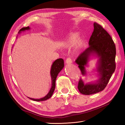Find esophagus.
Returning <instances> with one entry per match:
<instances>
[{"label":"esophagus","mask_w":125,"mask_h":125,"mask_svg":"<svg viewBox=\"0 0 125 125\" xmlns=\"http://www.w3.org/2000/svg\"><path fill=\"white\" fill-rule=\"evenodd\" d=\"M71 63H72V60H71V58L69 57L67 58V60H66V63L69 64H71Z\"/></svg>","instance_id":"obj_1"}]
</instances>
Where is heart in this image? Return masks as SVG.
Instances as JSON below:
<instances>
[{"label": "heart", "instance_id": "1", "mask_svg": "<svg viewBox=\"0 0 125 125\" xmlns=\"http://www.w3.org/2000/svg\"><path fill=\"white\" fill-rule=\"evenodd\" d=\"M79 39V34L73 33L69 37L67 41V45L68 47H71L75 46Z\"/></svg>", "mask_w": 125, "mask_h": 125}]
</instances>
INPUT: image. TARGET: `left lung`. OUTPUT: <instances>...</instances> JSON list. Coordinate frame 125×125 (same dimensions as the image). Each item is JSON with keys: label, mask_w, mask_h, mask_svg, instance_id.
Returning a JSON list of instances; mask_svg holds the SVG:
<instances>
[{"label": "left lung", "mask_w": 125, "mask_h": 125, "mask_svg": "<svg viewBox=\"0 0 125 125\" xmlns=\"http://www.w3.org/2000/svg\"><path fill=\"white\" fill-rule=\"evenodd\" d=\"M94 30L89 40V47L78 56L75 62L81 73L86 75L85 67L91 56L99 58L97 71L99 79L95 83L84 84L80 79L78 89L81 94L90 95L99 92L105 88L115 69L116 48L112 38L101 25L94 22Z\"/></svg>", "instance_id": "left-lung-1"}]
</instances>
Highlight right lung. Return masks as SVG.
I'll return each mask as SVG.
<instances>
[{"instance_id": "right-lung-1", "label": "right lung", "mask_w": 125, "mask_h": 125, "mask_svg": "<svg viewBox=\"0 0 125 125\" xmlns=\"http://www.w3.org/2000/svg\"><path fill=\"white\" fill-rule=\"evenodd\" d=\"M30 30V28L29 26L26 27H23L19 31V33H20L21 31H25L26 30ZM64 61L62 58H58L56 60H55L54 62H53L52 64V65L51 70H50V76H51L52 78V87L50 89V91H49L48 94L46 96L40 98V99H33L31 98H29L31 100H33L34 101H36V102H41V101H44L48 99L49 98L52 97L53 93L55 90V81L56 79L57 76L58 75V73L62 70V69L64 67Z\"/></svg>"}]
</instances>
